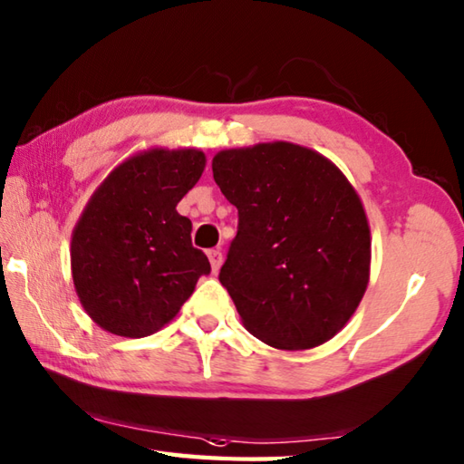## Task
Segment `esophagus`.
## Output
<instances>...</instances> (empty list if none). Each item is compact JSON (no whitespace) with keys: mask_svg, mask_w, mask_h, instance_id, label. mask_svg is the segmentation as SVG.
<instances>
[{"mask_svg":"<svg viewBox=\"0 0 464 464\" xmlns=\"http://www.w3.org/2000/svg\"><path fill=\"white\" fill-rule=\"evenodd\" d=\"M208 260H210V268L217 274L221 270V264H223V254L218 249H208Z\"/></svg>","mask_w":464,"mask_h":464,"instance_id":"obj_1","label":"esophagus"}]
</instances>
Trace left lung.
I'll use <instances>...</instances> for the list:
<instances>
[{
	"label": "left lung",
	"instance_id": "8db88e82",
	"mask_svg": "<svg viewBox=\"0 0 464 464\" xmlns=\"http://www.w3.org/2000/svg\"><path fill=\"white\" fill-rule=\"evenodd\" d=\"M213 176L239 213L218 280L243 327L278 350L332 340L371 278V227L354 186L288 140L223 149Z\"/></svg>",
	"mask_w": 464,
	"mask_h": 464
}]
</instances>
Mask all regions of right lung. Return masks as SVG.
Wrapping results in <instances>:
<instances>
[{"label": "right lung", "mask_w": 464, "mask_h": 464, "mask_svg": "<svg viewBox=\"0 0 464 464\" xmlns=\"http://www.w3.org/2000/svg\"><path fill=\"white\" fill-rule=\"evenodd\" d=\"M204 166L198 149H145L110 171L85 204L72 233V276L102 329L122 337L160 332L210 272L192 246L190 218L176 210Z\"/></svg>", "instance_id": "1"}]
</instances>
